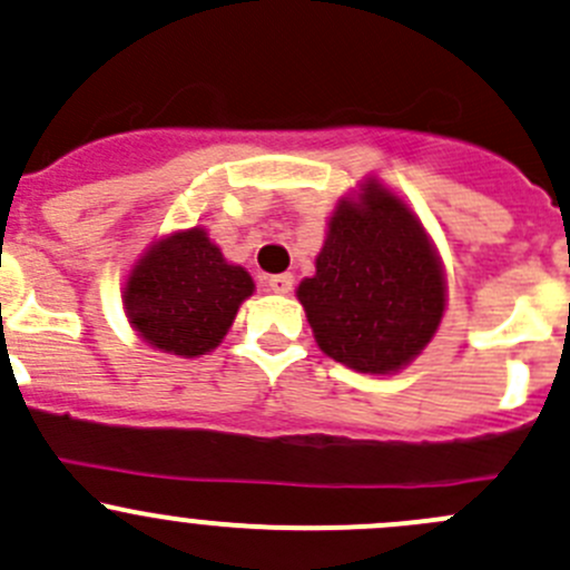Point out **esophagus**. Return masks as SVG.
Segmentation results:
<instances>
[{
    "mask_svg": "<svg viewBox=\"0 0 570 570\" xmlns=\"http://www.w3.org/2000/svg\"><path fill=\"white\" fill-rule=\"evenodd\" d=\"M267 286H269V292H275V295H289L292 286H295V278H292L289 273L267 275Z\"/></svg>",
    "mask_w": 570,
    "mask_h": 570,
    "instance_id": "obj_1",
    "label": "esophagus"
}]
</instances>
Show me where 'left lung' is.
<instances>
[{"label":"left lung","instance_id":"8db88e82","mask_svg":"<svg viewBox=\"0 0 570 570\" xmlns=\"http://www.w3.org/2000/svg\"><path fill=\"white\" fill-rule=\"evenodd\" d=\"M338 200L317 256L297 286L320 350L338 364L389 375L411 364L444 317L439 253L411 209L381 187Z\"/></svg>","mask_w":570,"mask_h":570}]
</instances>
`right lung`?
Instances as JSON below:
<instances>
[{"label": "right lung", "mask_w": 570, "mask_h": 570, "mask_svg": "<svg viewBox=\"0 0 570 570\" xmlns=\"http://www.w3.org/2000/svg\"><path fill=\"white\" fill-rule=\"evenodd\" d=\"M253 295L248 269L228 264L204 228L159 239L126 281L131 327L163 353L195 358L223 342L237 308Z\"/></svg>", "instance_id": "1"}]
</instances>
